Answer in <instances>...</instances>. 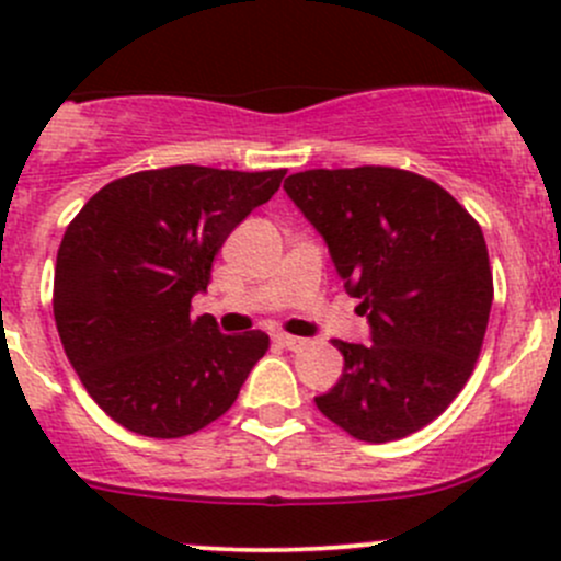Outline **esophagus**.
Listing matches in <instances>:
<instances>
[{"instance_id": "esophagus-1", "label": "esophagus", "mask_w": 561, "mask_h": 561, "mask_svg": "<svg viewBox=\"0 0 561 561\" xmlns=\"http://www.w3.org/2000/svg\"><path fill=\"white\" fill-rule=\"evenodd\" d=\"M274 342L282 344V347H287V350H301L304 344H307V339L290 336V333H274Z\"/></svg>"}]
</instances>
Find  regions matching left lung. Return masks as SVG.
Returning <instances> with one entry per match:
<instances>
[{"instance_id": "left-lung-1", "label": "left lung", "mask_w": 561, "mask_h": 561, "mask_svg": "<svg viewBox=\"0 0 561 561\" xmlns=\"http://www.w3.org/2000/svg\"><path fill=\"white\" fill-rule=\"evenodd\" d=\"M285 192L371 328V344L333 342L344 369L317 410L364 443L417 432L461 393L483 347L494 301L483 230L450 192L399 168L293 173Z\"/></svg>"}]
</instances>
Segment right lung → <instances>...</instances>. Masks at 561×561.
Returning a JSON list of instances; mask_svg holds the SVG:
<instances>
[{"label": "right lung", "mask_w": 561, "mask_h": 561, "mask_svg": "<svg viewBox=\"0 0 561 561\" xmlns=\"http://www.w3.org/2000/svg\"><path fill=\"white\" fill-rule=\"evenodd\" d=\"M287 171L173 165L105 184L67 225L54 317L83 388L124 428L175 439L233 407L268 350L263 331L228 336L190 317L214 254L271 201Z\"/></svg>", "instance_id": "right-lung-1"}]
</instances>
